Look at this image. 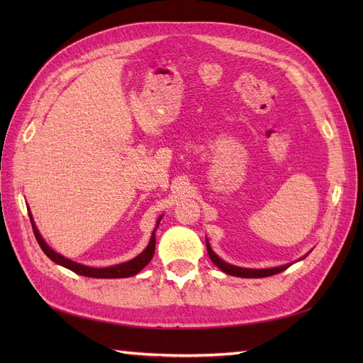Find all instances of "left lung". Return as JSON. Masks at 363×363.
Instances as JSON below:
<instances>
[{
  "label": "left lung",
  "mask_w": 363,
  "mask_h": 363,
  "mask_svg": "<svg viewBox=\"0 0 363 363\" xmlns=\"http://www.w3.org/2000/svg\"><path fill=\"white\" fill-rule=\"evenodd\" d=\"M206 247H207V252L208 257L215 263V265L224 271L225 274H230V276L235 277H244V279H260V277H269L274 276V274H279L281 271H284L286 268H289L291 265H283V267H277V268H267V269H250V268H240V267H235L230 265V263L224 262L223 259H219L213 250L208 245V240H206Z\"/></svg>",
  "instance_id": "1"
}]
</instances>
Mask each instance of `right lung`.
<instances>
[{"label":"right lung","mask_w":363,"mask_h":363,"mask_svg":"<svg viewBox=\"0 0 363 363\" xmlns=\"http://www.w3.org/2000/svg\"><path fill=\"white\" fill-rule=\"evenodd\" d=\"M28 215H30L31 227H33V233H35V236L38 239L39 247L42 248V251L45 252V255L52 262H56L57 265H62L65 268L71 269L75 274H80V276L94 277V279H124V277L135 276V274H138L139 271L144 269L150 263V260L152 259V256H155V250H156V230H157L159 223H160V219H162V216L157 219V225L155 228V232H152V235H151L150 244L147 245V248L144 251L140 252L139 256H136L135 259H131V260H128L125 263H119V265H115V267L92 268V267H86V265H82V263H77V262H72V260H69L67 257H63L62 255H59V252H56L52 248H50L47 245L45 240H43V238L40 236L35 221H33L31 213H28Z\"/></svg>","instance_id":"right-lung-1"}]
</instances>
